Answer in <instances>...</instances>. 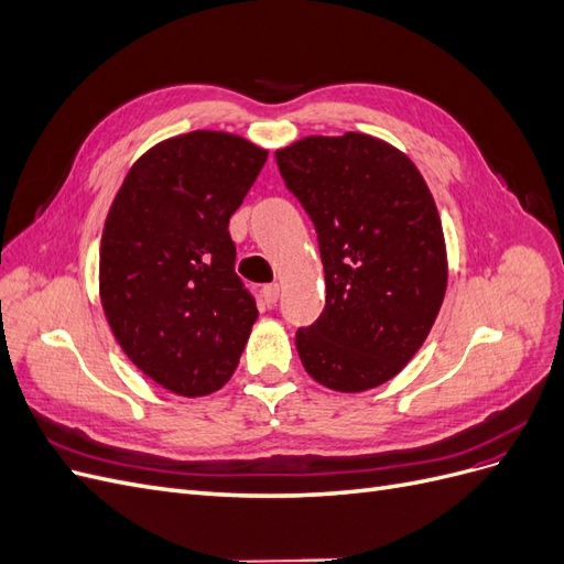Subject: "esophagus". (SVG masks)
Listing matches in <instances>:
<instances>
[{
  "label": "esophagus",
  "instance_id": "34e87169",
  "mask_svg": "<svg viewBox=\"0 0 564 564\" xmlns=\"http://www.w3.org/2000/svg\"><path fill=\"white\" fill-rule=\"evenodd\" d=\"M261 296H263V301H265L268 308H272V305H275V303H278V299H280V284H278V282L265 284V286L261 289Z\"/></svg>",
  "mask_w": 564,
  "mask_h": 564
}]
</instances>
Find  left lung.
<instances>
[{
	"instance_id": "left-lung-1",
	"label": "left lung",
	"mask_w": 564,
	"mask_h": 564,
	"mask_svg": "<svg viewBox=\"0 0 564 564\" xmlns=\"http://www.w3.org/2000/svg\"><path fill=\"white\" fill-rule=\"evenodd\" d=\"M280 174L317 232L324 311L296 332L311 377L340 392L390 381L429 336L447 289L440 214L419 169L365 133L278 150Z\"/></svg>"
}]
</instances>
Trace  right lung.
Wrapping results in <instances>:
<instances>
[{"mask_svg": "<svg viewBox=\"0 0 564 564\" xmlns=\"http://www.w3.org/2000/svg\"><path fill=\"white\" fill-rule=\"evenodd\" d=\"M268 152L191 131L131 166L100 240V301L129 360L162 388L209 395L240 362L256 299L235 272L230 216Z\"/></svg>", "mask_w": 564, "mask_h": 564, "instance_id": "obj_1", "label": "right lung"}]
</instances>
